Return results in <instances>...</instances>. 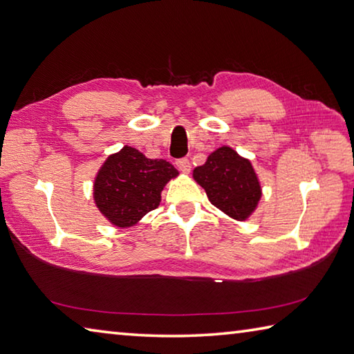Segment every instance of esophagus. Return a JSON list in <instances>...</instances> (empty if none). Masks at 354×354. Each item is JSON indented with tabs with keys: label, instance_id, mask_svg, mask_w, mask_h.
<instances>
[{
	"label": "esophagus",
	"instance_id": "34e87169",
	"mask_svg": "<svg viewBox=\"0 0 354 354\" xmlns=\"http://www.w3.org/2000/svg\"><path fill=\"white\" fill-rule=\"evenodd\" d=\"M176 166H177V169L180 172H183V174H188V172L191 171V163H189L188 158L176 160Z\"/></svg>",
	"mask_w": 354,
	"mask_h": 354
}]
</instances>
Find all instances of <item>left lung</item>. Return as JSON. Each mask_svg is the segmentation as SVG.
I'll list each match as a JSON object with an SVG mask.
<instances>
[{
  "label": "left lung",
  "mask_w": 354,
  "mask_h": 354,
  "mask_svg": "<svg viewBox=\"0 0 354 354\" xmlns=\"http://www.w3.org/2000/svg\"><path fill=\"white\" fill-rule=\"evenodd\" d=\"M194 180L206 191L209 202L232 218L245 220L262 196L250 160L222 146L194 169Z\"/></svg>",
  "instance_id": "1"
}]
</instances>
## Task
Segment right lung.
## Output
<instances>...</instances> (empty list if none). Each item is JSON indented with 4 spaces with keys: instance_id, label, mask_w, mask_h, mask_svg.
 <instances>
[{
    "instance_id": "right-lung-1",
    "label": "right lung",
    "mask_w": 354,
    "mask_h": 354,
    "mask_svg": "<svg viewBox=\"0 0 354 354\" xmlns=\"http://www.w3.org/2000/svg\"><path fill=\"white\" fill-rule=\"evenodd\" d=\"M178 174L163 158H146L131 146L112 154L98 171L94 198L102 214L120 228L136 225L162 200L163 186Z\"/></svg>"
}]
</instances>
